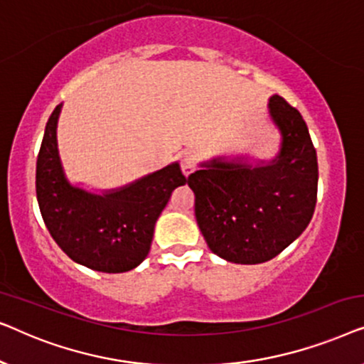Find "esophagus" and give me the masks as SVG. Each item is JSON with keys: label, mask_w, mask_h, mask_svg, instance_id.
Wrapping results in <instances>:
<instances>
[{"label": "esophagus", "mask_w": 364, "mask_h": 364, "mask_svg": "<svg viewBox=\"0 0 364 364\" xmlns=\"http://www.w3.org/2000/svg\"><path fill=\"white\" fill-rule=\"evenodd\" d=\"M181 167H182V172L188 176V173H192L196 171V159H193L192 152H183L181 156Z\"/></svg>", "instance_id": "34e87169"}]
</instances>
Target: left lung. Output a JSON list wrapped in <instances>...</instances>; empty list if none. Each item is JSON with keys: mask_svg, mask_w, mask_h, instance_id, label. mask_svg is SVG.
Returning <instances> with one entry per match:
<instances>
[{"mask_svg": "<svg viewBox=\"0 0 364 364\" xmlns=\"http://www.w3.org/2000/svg\"><path fill=\"white\" fill-rule=\"evenodd\" d=\"M268 106L283 137L275 161L250 167L215 159L187 178L208 248L242 265L282 253L308 227L316 205L318 161L306 124L280 96Z\"/></svg>", "mask_w": 364, "mask_h": 364, "instance_id": "8db88e82", "label": "left lung"}]
</instances>
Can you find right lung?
Listing matches in <instances>:
<instances>
[{
	"label": "right lung",
	"mask_w": 364,
	"mask_h": 364,
	"mask_svg": "<svg viewBox=\"0 0 364 364\" xmlns=\"http://www.w3.org/2000/svg\"><path fill=\"white\" fill-rule=\"evenodd\" d=\"M59 111L61 104L49 116L36 162L43 220L54 242L76 263L104 273L132 270L151 250L154 227L172 191L187 178L178 164H172L104 196L69 186L58 154Z\"/></svg>",
	"instance_id": "add662e5"
}]
</instances>
